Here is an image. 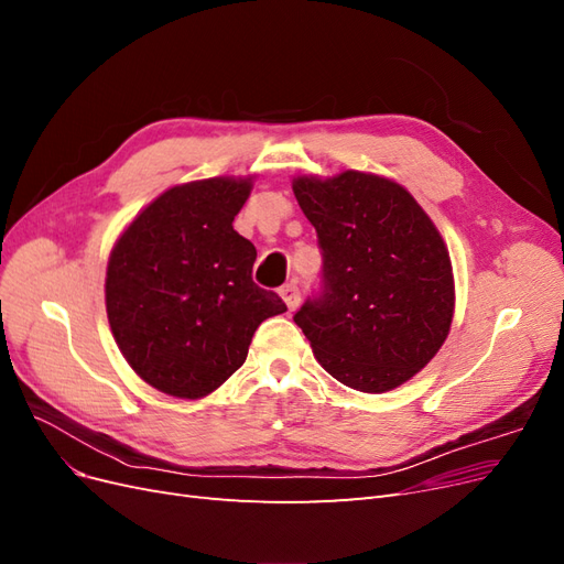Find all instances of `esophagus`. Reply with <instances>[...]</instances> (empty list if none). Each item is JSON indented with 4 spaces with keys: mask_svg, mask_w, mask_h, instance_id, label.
<instances>
[{
    "mask_svg": "<svg viewBox=\"0 0 564 564\" xmlns=\"http://www.w3.org/2000/svg\"><path fill=\"white\" fill-rule=\"evenodd\" d=\"M280 296L284 299L289 311H296V308H299V303H301V289H299L296 282L284 284V286L280 289Z\"/></svg>",
    "mask_w": 564,
    "mask_h": 564,
    "instance_id": "esophagus-1",
    "label": "esophagus"
}]
</instances>
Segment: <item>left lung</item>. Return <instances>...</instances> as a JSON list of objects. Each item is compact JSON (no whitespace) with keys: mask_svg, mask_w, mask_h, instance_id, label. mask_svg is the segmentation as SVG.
<instances>
[{"mask_svg":"<svg viewBox=\"0 0 564 564\" xmlns=\"http://www.w3.org/2000/svg\"><path fill=\"white\" fill-rule=\"evenodd\" d=\"M317 232L319 286L294 322L332 377L362 392L409 381L445 344L454 278L445 242L416 199L388 178H296Z\"/></svg>","mask_w":564,"mask_h":564,"instance_id":"obj_1","label":"left lung"}]
</instances>
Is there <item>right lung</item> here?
I'll return each instance as SVG.
<instances>
[{
	"instance_id": "obj_1",
	"label": "right lung",
	"mask_w": 564,
	"mask_h": 564,
	"mask_svg": "<svg viewBox=\"0 0 564 564\" xmlns=\"http://www.w3.org/2000/svg\"><path fill=\"white\" fill-rule=\"evenodd\" d=\"M251 181L176 185L119 237L106 308L119 350L166 395H209L247 360L259 324L286 311L251 278L256 247L232 228Z\"/></svg>"
}]
</instances>
